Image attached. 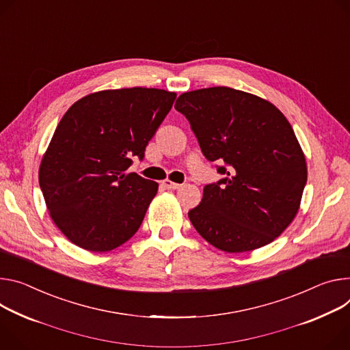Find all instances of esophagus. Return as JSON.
<instances>
[{"label": "esophagus", "mask_w": 350, "mask_h": 350, "mask_svg": "<svg viewBox=\"0 0 350 350\" xmlns=\"http://www.w3.org/2000/svg\"><path fill=\"white\" fill-rule=\"evenodd\" d=\"M163 185H165L166 188H170V189H178V188L181 187V184L173 183V181H170V180H165V181H163Z\"/></svg>", "instance_id": "34e87169"}]
</instances>
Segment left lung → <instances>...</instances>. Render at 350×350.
I'll return each instance as SVG.
<instances>
[{"label":"left lung","mask_w":350,"mask_h":350,"mask_svg":"<svg viewBox=\"0 0 350 350\" xmlns=\"http://www.w3.org/2000/svg\"><path fill=\"white\" fill-rule=\"evenodd\" d=\"M204 156L225 178L204 187L188 212L213 247L245 252L272 243L295 219L307 165L289 121L272 103L243 90L215 86L180 94Z\"/></svg>","instance_id":"8db88e82"}]
</instances>
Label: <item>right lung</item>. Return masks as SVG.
I'll use <instances>...</instances> for the list:
<instances>
[{
  "label": "right lung",
  "mask_w": 350,
  "mask_h": 350,
  "mask_svg": "<svg viewBox=\"0 0 350 350\" xmlns=\"http://www.w3.org/2000/svg\"><path fill=\"white\" fill-rule=\"evenodd\" d=\"M177 94L124 88L88 94L58 122L42 159L39 184L57 228L75 245L106 252L139 229L159 184L126 173Z\"/></svg>",
  "instance_id": "add662e5"
}]
</instances>
